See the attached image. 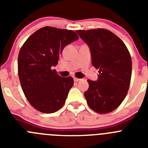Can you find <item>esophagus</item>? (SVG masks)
Wrapping results in <instances>:
<instances>
[{"mask_svg":"<svg viewBox=\"0 0 148 148\" xmlns=\"http://www.w3.org/2000/svg\"><path fill=\"white\" fill-rule=\"evenodd\" d=\"M73 79H74V82H78L81 80L80 78H76V77H74V78H73Z\"/></svg>","mask_w":148,"mask_h":148,"instance_id":"esophagus-1","label":"esophagus"}]
</instances>
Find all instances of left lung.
<instances>
[{
  "mask_svg": "<svg viewBox=\"0 0 148 148\" xmlns=\"http://www.w3.org/2000/svg\"><path fill=\"white\" fill-rule=\"evenodd\" d=\"M88 44L92 64L99 69L97 82L87 80L84 96L89 107L98 113H110L121 104L127 94L132 73L129 50L122 40L106 29L76 30Z\"/></svg>",
  "mask_w": 148,
  "mask_h": 148,
  "instance_id": "1",
  "label": "left lung"
}]
</instances>
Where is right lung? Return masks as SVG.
<instances>
[{"instance_id":"obj_1","label":"right lung","mask_w":148,"mask_h":148,"mask_svg":"<svg viewBox=\"0 0 148 148\" xmlns=\"http://www.w3.org/2000/svg\"><path fill=\"white\" fill-rule=\"evenodd\" d=\"M78 39L73 30L44 27L30 35L21 48V85L29 104L41 113H54L64 104L73 78L61 77L53 67L58 64L65 46Z\"/></svg>"}]
</instances>
